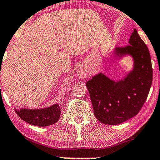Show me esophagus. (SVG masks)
<instances>
[{"label":"esophagus","mask_w":160,"mask_h":160,"mask_svg":"<svg viewBox=\"0 0 160 160\" xmlns=\"http://www.w3.org/2000/svg\"><path fill=\"white\" fill-rule=\"evenodd\" d=\"M77 75L81 78H86L88 76V73L87 71L83 68H80L77 71Z\"/></svg>","instance_id":"obj_1"}]
</instances>
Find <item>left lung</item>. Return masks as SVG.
I'll return each mask as SVG.
<instances>
[{
  "label": "left lung",
  "mask_w": 160,
  "mask_h": 160,
  "mask_svg": "<svg viewBox=\"0 0 160 160\" xmlns=\"http://www.w3.org/2000/svg\"><path fill=\"white\" fill-rule=\"evenodd\" d=\"M130 45L116 47L113 54L132 57L133 68L123 79L114 81L102 73L86 83L94 114L102 124L116 125L136 116L148 97L152 84L153 69L148 47L136 29Z\"/></svg>",
  "instance_id": "8db88e82"
}]
</instances>
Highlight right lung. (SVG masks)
I'll use <instances>...</instances> for the list:
<instances>
[{
    "mask_svg": "<svg viewBox=\"0 0 160 160\" xmlns=\"http://www.w3.org/2000/svg\"><path fill=\"white\" fill-rule=\"evenodd\" d=\"M14 110L23 121L38 127H47L56 123L60 119L61 113L58 103L43 108H14Z\"/></svg>",
    "mask_w": 160,
    "mask_h": 160,
    "instance_id": "add662e5",
    "label": "right lung"
}]
</instances>
